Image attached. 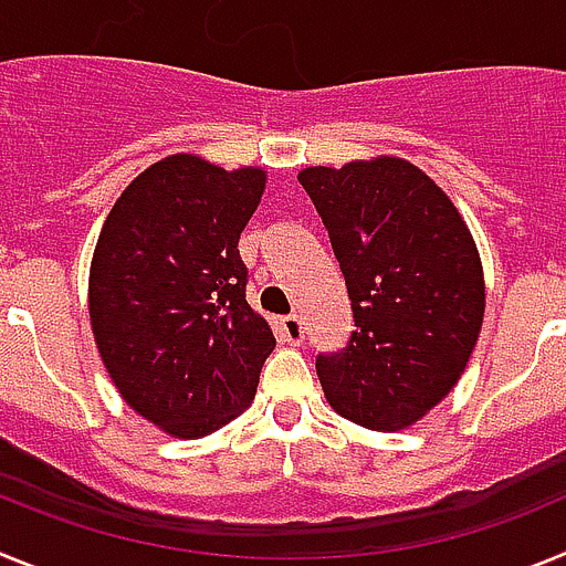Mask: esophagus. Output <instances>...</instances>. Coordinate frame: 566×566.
<instances>
[{
	"mask_svg": "<svg viewBox=\"0 0 566 566\" xmlns=\"http://www.w3.org/2000/svg\"><path fill=\"white\" fill-rule=\"evenodd\" d=\"M277 334H280V339H283V343L300 345L303 339H306V326H303V319H300L297 314H289V317L280 319Z\"/></svg>",
	"mask_w": 566,
	"mask_h": 566,
	"instance_id": "34e87169",
	"label": "esophagus"
}]
</instances>
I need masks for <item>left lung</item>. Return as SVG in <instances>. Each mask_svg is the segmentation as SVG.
I'll return each mask as SVG.
<instances>
[{
	"mask_svg": "<svg viewBox=\"0 0 566 566\" xmlns=\"http://www.w3.org/2000/svg\"><path fill=\"white\" fill-rule=\"evenodd\" d=\"M332 240L352 300L345 348L317 354L334 411L394 431L457 385L484 317V277L462 214L402 158L297 175Z\"/></svg>",
	"mask_w": 566,
	"mask_h": 566,
	"instance_id": "obj_1",
	"label": "left lung"
}]
</instances>
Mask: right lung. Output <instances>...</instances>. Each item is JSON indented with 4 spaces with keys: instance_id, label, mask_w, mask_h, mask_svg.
I'll return each instance as SVG.
<instances>
[{
    "instance_id": "1",
    "label": "right lung",
    "mask_w": 566,
    "mask_h": 566,
    "mask_svg": "<svg viewBox=\"0 0 566 566\" xmlns=\"http://www.w3.org/2000/svg\"><path fill=\"white\" fill-rule=\"evenodd\" d=\"M263 187L260 169L172 155L124 189L98 234V354L129 408L172 437H207L249 408L274 348L238 249Z\"/></svg>"
}]
</instances>
